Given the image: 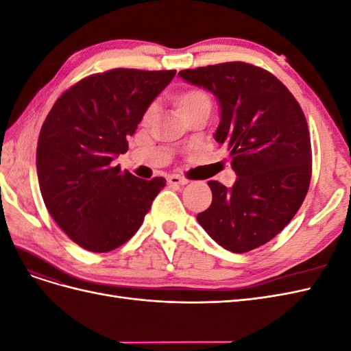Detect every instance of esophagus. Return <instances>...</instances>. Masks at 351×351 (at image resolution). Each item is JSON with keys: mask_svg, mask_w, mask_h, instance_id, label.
I'll return each instance as SVG.
<instances>
[{"mask_svg": "<svg viewBox=\"0 0 351 351\" xmlns=\"http://www.w3.org/2000/svg\"><path fill=\"white\" fill-rule=\"evenodd\" d=\"M167 182H168V184H171V186H180V184L183 186V184L189 183V180L184 178V177H180V176H168Z\"/></svg>", "mask_w": 351, "mask_h": 351, "instance_id": "34e87169", "label": "esophagus"}]
</instances>
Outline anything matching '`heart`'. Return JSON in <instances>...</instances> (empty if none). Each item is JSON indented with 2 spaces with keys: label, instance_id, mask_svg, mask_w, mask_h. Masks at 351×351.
I'll use <instances>...</instances> for the list:
<instances>
[{
  "label": "heart",
  "instance_id": "obj_1",
  "mask_svg": "<svg viewBox=\"0 0 351 351\" xmlns=\"http://www.w3.org/2000/svg\"><path fill=\"white\" fill-rule=\"evenodd\" d=\"M174 104L178 110L184 114L186 119L192 117L199 111H210L212 98L210 95L200 88H186L174 95ZM152 115V108H149L145 114V120H149Z\"/></svg>",
  "mask_w": 351,
  "mask_h": 351
}]
</instances>
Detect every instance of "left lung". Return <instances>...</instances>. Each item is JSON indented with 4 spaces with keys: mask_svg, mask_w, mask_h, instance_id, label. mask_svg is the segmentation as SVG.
<instances>
[{
    "mask_svg": "<svg viewBox=\"0 0 351 351\" xmlns=\"http://www.w3.org/2000/svg\"><path fill=\"white\" fill-rule=\"evenodd\" d=\"M221 105L215 141L237 174L227 189L215 180L199 224L222 247L246 253L284 230L302 206L312 177V146L300 104L272 73L243 61L178 73Z\"/></svg>",
    "mask_w": 351,
    "mask_h": 351,
    "instance_id": "left-lung-1",
    "label": "left lung"
}]
</instances>
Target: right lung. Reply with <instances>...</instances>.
<instances>
[{"instance_id": "obj_1", "label": "right lung", "mask_w": 351, "mask_h": 351, "mask_svg": "<svg viewBox=\"0 0 351 351\" xmlns=\"http://www.w3.org/2000/svg\"><path fill=\"white\" fill-rule=\"evenodd\" d=\"M176 70L112 69L73 84L42 124L36 169L51 217L80 247L105 253L141 228L164 177L137 178L112 165Z\"/></svg>"}]
</instances>
